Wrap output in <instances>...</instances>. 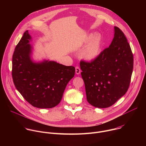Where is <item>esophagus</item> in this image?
Listing matches in <instances>:
<instances>
[{
	"label": "esophagus",
	"mask_w": 146,
	"mask_h": 146,
	"mask_svg": "<svg viewBox=\"0 0 146 146\" xmlns=\"http://www.w3.org/2000/svg\"><path fill=\"white\" fill-rule=\"evenodd\" d=\"M80 72H81V70H80V68L78 66H76V73L77 74H79L80 73Z\"/></svg>",
	"instance_id": "esophagus-1"
}]
</instances>
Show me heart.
<instances>
[{"instance_id":"obj_1","label":"heart","mask_w":146,"mask_h":146,"mask_svg":"<svg viewBox=\"0 0 146 146\" xmlns=\"http://www.w3.org/2000/svg\"><path fill=\"white\" fill-rule=\"evenodd\" d=\"M87 44L83 47L80 52L81 58L86 61H92L100 54L102 49V38L99 34H92L82 40V44Z\"/></svg>"}]
</instances>
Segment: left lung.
I'll return each instance as SVG.
<instances>
[{"mask_svg":"<svg viewBox=\"0 0 146 146\" xmlns=\"http://www.w3.org/2000/svg\"><path fill=\"white\" fill-rule=\"evenodd\" d=\"M109 47L93 61L80 62L87 99L95 108H107L123 96L129 88L133 56L123 33L114 27Z\"/></svg>","mask_w":146,"mask_h":146,"instance_id":"8db88e82","label":"left lung"}]
</instances>
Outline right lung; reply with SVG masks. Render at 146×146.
Instances as JSON below:
<instances>
[{
	"mask_svg": "<svg viewBox=\"0 0 146 146\" xmlns=\"http://www.w3.org/2000/svg\"><path fill=\"white\" fill-rule=\"evenodd\" d=\"M28 31L17 45L12 60V77L18 92L33 106L50 109L57 106L75 68L59 64L54 60L33 59V46Z\"/></svg>",
	"mask_w": 146,
	"mask_h": 146,
	"instance_id": "1",
	"label": "right lung"
}]
</instances>
